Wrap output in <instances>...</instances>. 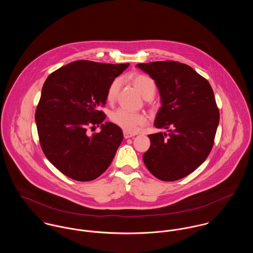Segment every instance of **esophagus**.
Listing matches in <instances>:
<instances>
[{
    "label": "esophagus",
    "instance_id": "1",
    "mask_svg": "<svg viewBox=\"0 0 253 253\" xmlns=\"http://www.w3.org/2000/svg\"><path fill=\"white\" fill-rule=\"evenodd\" d=\"M135 134H133V133H130V132H128V131H124V137L125 138H129V137H133Z\"/></svg>",
    "mask_w": 253,
    "mask_h": 253
}]
</instances>
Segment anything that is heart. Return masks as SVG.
Instances as JSON below:
<instances>
[{
	"instance_id": "b5f03b06",
	"label": "heart",
	"mask_w": 253,
	"mask_h": 253,
	"mask_svg": "<svg viewBox=\"0 0 253 253\" xmlns=\"http://www.w3.org/2000/svg\"><path fill=\"white\" fill-rule=\"evenodd\" d=\"M130 80L136 89L141 93L143 97L147 95H154L156 85L153 79L144 74H135L130 77ZM120 80H114L109 85L106 98L109 102L115 100L119 87H120ZM111 121L117 126L124 128L126 131L134 132L138 129L139 126H143L147 123V117L143 113H133L125 109H118L114 111L110 116Z\"/></svg>"
}]
</instances>
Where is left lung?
<instances>
[{
  "label": "left lung",
  "instance_id": "1",
  "mask_svg": "<svg viewBox=\"0 0 253 253\" xmlns=\"http://www.w3.org/2000/svg\"><path fill=\"white\" fill-rule=\"evenodd\" d=\"M137 67L155 81L161 95L154 125L169 131L148 135L151 145L143 162L160 180H178L197 169L212 149L219 124L212 87L180 62L156 61Z\"/></svg>",
  "mask_w": 253,
  "mask_h": 253
}]
</instances>
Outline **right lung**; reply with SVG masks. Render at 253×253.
Wrapping results in <instances>:
<instances>
[{
	"mask_svg": "<svg viewBox=\"0 0 253 253\" xmlns=\"http://www.w3.org/2000/svg\"><path fill=\"white\" fill-rule=\"evenodd\" d=\"M88 60L74 61L45 80L35 121L42 150L63 174L77 181L100 176L123 141L120 126L106 122L99 108L106 103L109 85L127 67ZM101 125L92 136L87 127Z\"/></svg>",
	"mask_w": 253,
	"mask_h": 253,
	"instance_id": "obj_1",
	"label": "right lung"
}]
</instances>
